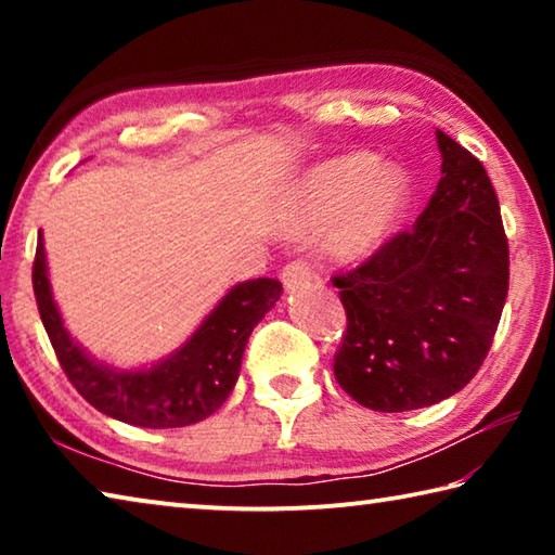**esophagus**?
Returning <instances> with one entry per match:
<instances>
[{
	"instance_id": "1",
	"label": "esophagus",
	"mask_w": 555,
	"mask_h": 555,
	"mask_svg": "<svg viewBox=\"0 0 555 555\" xmlns=\"http://www.w3.org/2000/svg\"><path fill=\"white\" fill-rule=\"evenodd\" d=\"M315 279H318V271H315V267L311 264V261H306V259L288 261V264L284 267V271H281V281H284V286L288 291L304 288V286H308Z\"/></svg>"
}]
</instances>
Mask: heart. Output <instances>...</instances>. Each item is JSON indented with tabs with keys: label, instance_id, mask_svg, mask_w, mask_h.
Here are the masks:
<instances>
[{
	"label": "heart",
	"instance_id": "heart-1",
	"mask_svg": "<svg viewBox=\"0 0 555 555\" xmlns=\"http://www.w3.org/2000/svg\"><path fill=\"white\" fill-rule=\"evenodd\" d=\"M411 201V178L370 154H343L308 168L291 195V220L300 232L333 228L337 257L364 259L391 237Z\"/></svg>",
	"mask_w": 555,
	"mask_h": 555
}]
</instances>
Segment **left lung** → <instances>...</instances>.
Listing matches in <instances>:
<instances>
[{
    "instance_id": "8db88e82",
    "label": "left lung",
    "mask_w": 555,
    "mask_h": 555,
    "mask_svg": "<svg viewBox=\"0 0 555 555\" xmlns=\"http://www.w3.org/2000/svg\"><path fill=\"white\" fill-rule=\"evenodd\" d=\"M440 181L409 232L333 276L347 331L335 379L372 411L453 397L482 367L509 291V242L485 166L436 131Z\"/></svg>"
}]
</instances>
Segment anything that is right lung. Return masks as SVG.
Returning <instances> with one entry per match:
<instances>
[{"label":"right lung","instance_id":"obj_1","mask_svg":"<svg viewBox=\"0 0 555 555\" xmlns=\"http://www.w3.org/2000/svg\"><path fill=\"white\" fill-rule=\"evenodd\" d=\"M31 279L43 327L65 377L90 406L142 428L191 426L218 411L237 384L251 331L281 298L276 279L242 281L230 288L181 350L152 370L119 372L92 362L63 327L46 274L41 232Z\"/></svg>","mask_w":555,"mask_h":555}]
</instances>
